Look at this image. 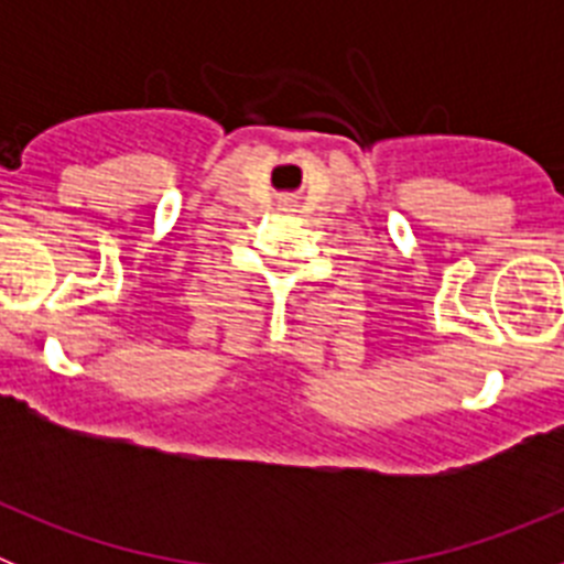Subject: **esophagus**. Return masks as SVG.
Here are the masks:
<instances>
[{
  "mask_svg": "<svg viewBox=\"0 0 564 564\" xmlns=\"http://www.w3.org/2000/svg\"><path fill=\"white\" fill-rule=\"evenodd\" d=\"M282 208H296V200H293V197H282Z\"/></svg>",
  "mask_w": 564,
  "mask_h": 564,
  "instance_id": "esophagus-1",
  "label": "esophagus"
}]
</instances>
